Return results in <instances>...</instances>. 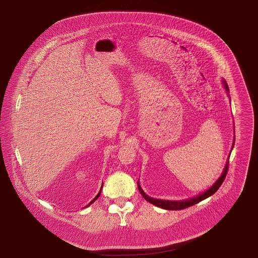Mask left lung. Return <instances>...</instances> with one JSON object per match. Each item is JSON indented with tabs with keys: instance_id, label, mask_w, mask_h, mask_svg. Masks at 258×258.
<instances>
[{
	"instance_id": "8db88e82",
	"label": "left lung",
	"mask_w": 258,
	"mask_h": 258,
	"mask_svg": "<svg viewBox=\"0 0 258 258\" xmlns=\"http://www.w3.org/2000/svg\"><path fill=\"white\" fill-rule=\"evenodd\" d=\"M224 86H225V89L226 91L229 92V87L227 85V83L224 81ZM234 144H235V140H234ZM234 144H233V147H234ZM233 149V148H232ZM228 168H229V160L227 161V164L225 166V169L222 173V175L219 176V178L213 183V186L211 188H209L207 191L203 192L202 194L196 196V197H193L191 199H187V200H182V201H169V200H161V199H154V198H151L149 196H147L145 194V192L142 190L141 186L139 185L138 182V189L140 191V193L142 194V196L146 199V201H148L160 208H163V209H167V210H180V209H185V208H188L192 205H195L197 203H199L200 201L208 198L209 196L213 195L218 189L219 187L222 186V183L224 182L226 176H227V173H228Z\"/></svg>"
}]
</instances>
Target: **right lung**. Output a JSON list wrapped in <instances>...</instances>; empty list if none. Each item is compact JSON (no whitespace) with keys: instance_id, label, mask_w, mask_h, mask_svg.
<instances>
[{"instance_id":"obj_1","label":"right lung","mask_w":258,"mask_h":258,"mask_svg":"<svg viewBox=\"0 0 258 258\" xmlns=\"http://www.w3.org/2000/svg\"><path fill=\"white\" fill-rule=\"evenodd\" d=\"M101 190H102V188H101ZM101 190H100V192H99V193H98V195H97V196H96V197H95V198H94V199H93V200H92V202H91V203H89V204H88V205H87V206H90V205H91V204H92V203H93V202H94V201H95V200H97V199H98V198H99V196H100V194H101ZM87 206H86V207H87Z\"/></svg>"}]
</instances>
